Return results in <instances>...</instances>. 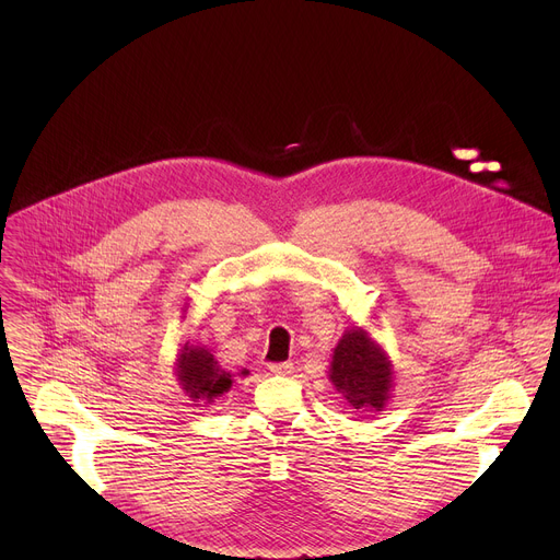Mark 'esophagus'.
Returning a JSON list of instances; mask_svg holds the SVG:
<instances>
[{
    "mask_svg": "<svg viewBox=\"0 0 560 560\" xmlns=\"http://www.w3.org/2000/svg\"><path fill=\"white\" fill-rule=\"evenodd\" d=\"M294 370V363L290 361H283V363H270V372L277 374V376H285V374H292Z\"/></svg>",
    "mask_w": 560,
    "mask_h": 560,
    "instance_id": "1",
    "label": "esophagus"
}]
</instances>
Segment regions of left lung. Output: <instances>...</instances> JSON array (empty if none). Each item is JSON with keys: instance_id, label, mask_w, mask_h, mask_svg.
<instances>
[{"instance_id": "obj_1", "label": "left lung", "mask_w": 560, "mask_h": 560, "mask_svg": "<svg viewBox=\"0 0 560 560\" xmlns=\"http://www.w3.org/2000/svg\"><path fill=\"white\" fill-rule=\"evenodd\" d=\"M330 381L354 410L381 412L392 389V363L365 330L352 328L335 348Z\"/></svg>"}]
</instances>
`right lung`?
Returning <instances> with one entry per match:
<instances>
[{
  "mask_svg": "<svg viewBox=\"0 0 560 560\" xmlns=\"http://www.w3.org/2000/svg\"><path fill=\"white\" fill-rule=\"evenodd\" d=\"M177 381L182 389L199 404H212V398L221 396L232 387V374L225 372L217 359L210 354V350L201 346L186 343L177 359ZM242 374H248L244 370Z\"/></svg>",
  "mask_w": 560,
  "mask_h": 560,
  "instance_id": "right-lung-1",
  "label": "right lung"
}]
</instances>
